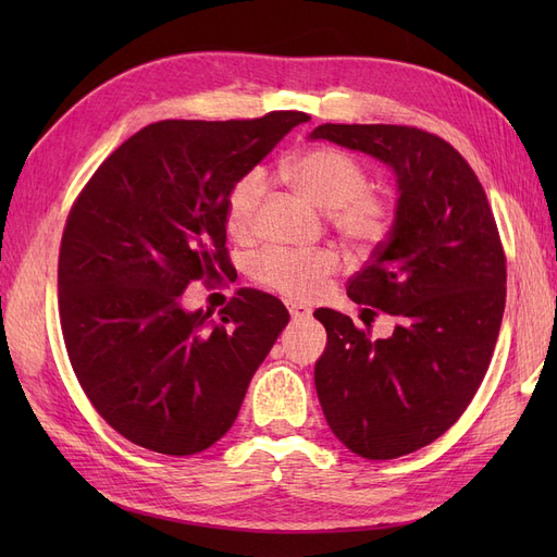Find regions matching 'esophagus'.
Segmentation results:
<instances>
[{
  "label": "esophagus",
  "mask_w": 557,
  "mask_h": 557,
  "mask_svg": "<svg viewBox=\"0 0 557 557\" xmlns=\"http://www.w3.org/2000/svg\"><path fill=\"white\" fill-rule=\"evenodd\" d=\"M288 311H290V315L297 320V318H309L311 315V311L307 309V307H299V305H293V301H290V305H288Z\"/></svg>",
  "instance_id": "1"
}]
</instances>
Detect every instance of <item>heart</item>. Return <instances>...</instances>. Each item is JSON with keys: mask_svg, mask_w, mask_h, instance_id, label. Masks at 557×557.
I'll return each instance as SVG.
<instances>
[{"mask_svg": "<svg viewBox=\"0 0 557 557\" xmlns=\"http://www.w3.org/2000/svg\"><path fill=\"white\" fill-rule=\"evenodd\" d=\"M295 188L327 213L336 234L360 252L376 248L393 227V205L369 190V172L360 160L339 148L318 146L288 164ZM267 193L262 170H250L225 195V227L234 239H248L256 230L260 201ZM342 260L332 248L293 250L267 248L250 262V276L288 299L307 301L325 290Z\"/></svg>", "mask_w": 557, "mask_h": 557, "instance_id": "obj_1", "label": "heart"}]
</instances>
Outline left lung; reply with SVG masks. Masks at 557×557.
Returning <instances> with one entry per match:
<instances>
[{
    "label": "left lung",
    "mask_w": 557,
    "mask_h": 557,
    "mask_svg": "<svg viewBox=\"0 0 557 557\" xmlns=\"http://www.w3.org/2000/svg\"><path fill=\"white\" fill-rule=\"evenodd\" d=\"M311 139L391 164L397 211L391 234L348 281L364 313L397 315L372 339L339 311L327 330L315 391L330 430L367 460L432 444L458 420L491 364L507 299V258L474 170L448 141L409 125H318Z\"/></svg>",
    "instance_id": "obj_1"
}]
</instances>
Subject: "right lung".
<instances>
[{"mask_svg": "<svg viewBox=\"0 0 557 557\" xmlns=\"http://www.w3.org/2000/svg\"><path fill=\"white\" fill-rule=\"evenodd\" d=\"M307 121H160L117 146L76 197L58 262L64 346L83 393L127 442L181 458L237 420L290 313L274 295L239 290L213 323L181 295L230 272V185Z\"/></svg>", "mask_w": 557, "mask_h": 557, "instance_id": "obj_1", "label": "right lung"}]
</instances>
